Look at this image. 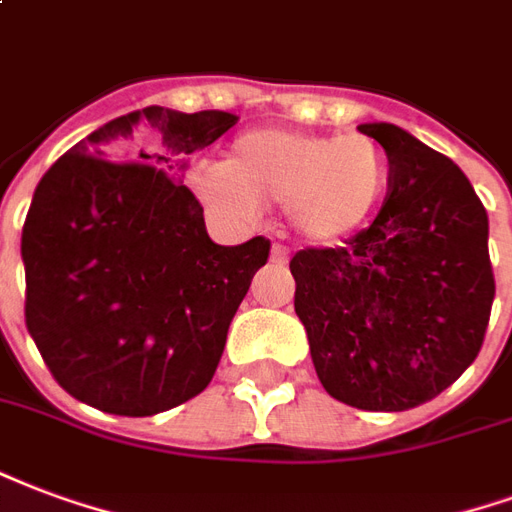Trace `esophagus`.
I'll return each mask as SVG.
<instances>
[{"label": "esophagus", "instance_id": "esophagus-1", "mask_svg": "<svg viewBox=\"0 0 512 512\" xmlns=\"http://www.w3.org/2000/svg\"><path fill=\"white\" fill-rule=\"evenodd\" d=\"M287 260H290V252H287L285 246L282 244L271 246V263H274V266H285Z\"/></svg>", "mask_w": 512, "mask_h": 512}]
</instances>
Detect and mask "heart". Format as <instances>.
I'll return each mask as SVG.
<instances>
[{
  "instance_id": "obj_1",
  "label": "heart",
  "mask_w": 512,
  "mask_h": 512,
  "mask_svg": "<svg viewBox=\"0 0 512 512\" xmlns=\"http://www.w3.org/2000/svg\"><path fill=\"white\" fill-rule=\"evenodd\" d=\"M192 187L233 217L285 206L304 241L331 244L355 233L382 203L388 157L369 135L252 130L230 143L222 168L198 170Z\"/></svg>"
}]
</instances>
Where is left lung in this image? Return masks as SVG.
I'll use <instances>...</instances> for the list:
<instances>
[{
	"label": "left lung",
	"instance_id": "left-lung-1",
	"mask_svg": "<svg viewBox=\"0 0 512 512\" xmlns=\"http://www.w3.org/2000/svg\"><path fill=\"white\" fill-rule=\"evenodd\" d=\"M358 130L388 154V195L344 246L295 252V314L333 399L404 412L450 388L483 347L497 290L488 214L445 154L396 124Z\"/></svg>",
	"mask_w": 512,
	"mask_h": 512
}]
</instances>
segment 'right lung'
<instances>
[{
	"instance_id": "1",
	"label": "right lung",
	"mask_w": 512,
	"mask_h": 512,
	"mask_svg": "<svg viewBox=\"0 0 512 512\" xmlns=\"http://www.w3.org/2000/svg\"><path fill=\"white\" fill-rule=\"evenodd\" d=\"M238 116L149 105L51 165L26 214V328L64 391L146 418L206 388L271 241L219 246L181 184Z\"/></svg>"
}]
</instances>
